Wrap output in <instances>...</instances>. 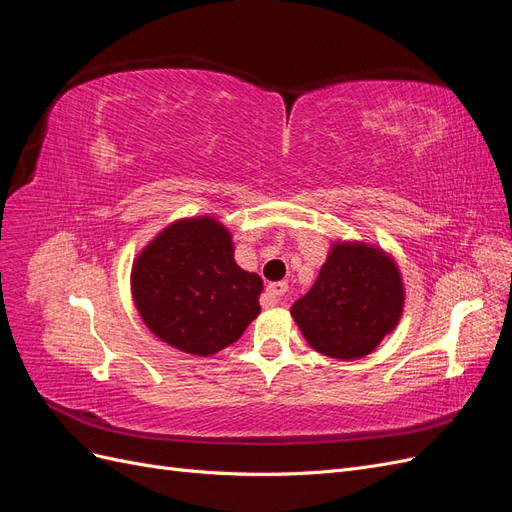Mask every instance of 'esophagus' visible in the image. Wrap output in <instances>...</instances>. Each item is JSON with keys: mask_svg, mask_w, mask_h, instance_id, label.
<instances>
[{"mask_svg": "<svg viewBox=\"0 0 512 512\" xmlns=\"http://www.w3.org/2000/svg\"><path fill=\"white\" fill-rule=\"evenodd\" d=\"M286 292H288V284L286 282H277V284H271L267 288V294L275 301V303H284L286 299Z\"/></svg>", "mask_w": 512, "mask_h": 512, "instance_id": "esophagus-1", "label": "esophagus"}]
</instances>
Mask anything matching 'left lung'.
<instances>
[{"label":"left lung","mask_w":512,"mask_h":512,"mask_svg":"<svg viewBox=\"0 0 512 512\" xmlns=\"http://www.w3.org/2000/svg\"><path fill=\"white\" fill-rule=\"evenodd\" d=\"M404 307L395 262L363 243L335 245L290 314L307 344L333 359H361L391 333Z\"/></svg>","instance_id":"1"}]
</instances>
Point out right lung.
<instances>
[{
    "label": "right lung",
    "mask_w": 512,
    "mask_h": 512,
    "mask_svg": "<svg viewBox=\"0 0 512 512\" xmlns=\"http://www.w3.org/2000/svg\"><path fill=\"white\" fill-rule=\"evenodd\" d=\"M232 254L222 224L194 218L170 224L136 258L134 303L162 342L209 356L243 335L260 312L262 280Z\"/></svg>",
    "instance_id": "right-lung-1"
}]
</instances>
